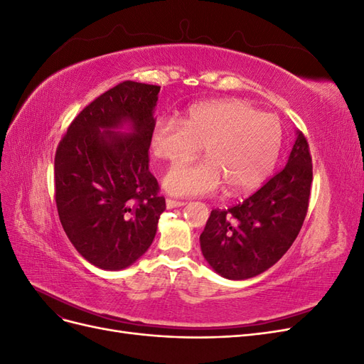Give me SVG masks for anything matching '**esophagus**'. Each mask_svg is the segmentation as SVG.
Instances as JSON below:
<instances>
[{"instance_id":"34e87169","label":"esophagus","mask_w":364,"mask_h":364,"mask_svg":"<svg viewBox=\"0 0 364 364\" xmlns=\"http://www.w3.org/2000/svg\"><path fill=\"white\" fill-rule=\"evenodd\" d=\"M165 205H167L168 209H173V208L183 206L185 202H182V200H174V199H167V200H165Z\"/></svg>"}]
</instances>
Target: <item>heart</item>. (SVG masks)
Here are the masks:
<instances>
[{
    "instance_id": "heart-1",
    "label": "heart",
    "mask_w": 364,
    "mask_h": 364,
    "mask_svg": "<svg viewBox=\"0 0 364 364\" xmlns=\"http://www.w3.org/2000/svg\"><path fill=\"white\" fill-rule=\"evenodd\" d=\"M282 142L279 119L241 100H214L191 106L182 123L158 119L150 149L158 159L179 164L191 159L200 146L206 159L176 165L164 186L174 196H199L225 183L230 194L257 188L278 161Z\"/></svg>"
}]
</instances>
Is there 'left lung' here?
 Here are the masks:
<instances>
[{
  "label": "left lung",
  "instance_id": "left-lung-1",
  "mask_svg": "<svg viewBox=\"0 0 364 364\" xmlns=\"http://www.w3.org/2000/svg\"><path fill=\"white\" fill-rule=\"evenodd\" d=\"M313 182L311 153L299 130L287 165L241 203L213 209L200 247L228 279H249L278 262L304 225Z\"/></svg>",
  "mask_w": 364,
  "mask_h": 364
}]
</instances>
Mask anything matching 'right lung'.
Here are the masks:
<instances>
[{"mask_svg": "<svg viewBox=\"0 0 364 364\" xmlns=\"http://www.w3.org/2000/svg\"><path fill=\"white\" fill-rule=\"evenodd\" d=\"M161 86L126 80L98 95L70 124L54 156L60 223L80 255L121 270L144 255L165 199L149 170L153 109ZM130 122L132 132L114 129Z\"/></svg>", "mask_w": 364, "mask_h": 364, "instance_id": "1", "label": "right lung"}]
</instances>
